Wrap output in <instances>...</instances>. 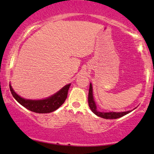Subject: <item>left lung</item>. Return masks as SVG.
Here are the masks:
<instances>
[{"instance_id": "8db88e82", "label": "left lung", "mask_w": 154, "mask_h": 154, "mask_svg": "<svg viewBox=\"0 0 154 154\" xmlns=\"http://www.w3.org/2000/svg\"><path fill=\"white\" fill-rule=\"evenodd\" d=\"M88 104H89L90 109L93 113L100 117L103 118V119H118V118L122 117V116L126 115V114H129L131 112V111H122V112H114V111H111V112H103V111H99L97 109L96 104L94 100V98H93V86L91 83L90 84V88H89V93H88ZM135 108L134 109H135ZM133 109V110H134Z\"/></svg>"}]
</instances>
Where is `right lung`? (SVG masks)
<instances>
[{"instance_id":"add662e5","label":"right lung","mask_w":154,"mask_h":154,"mask_svg":"<svg viewBox=\"0 0 154 154\" xmlns=\"http://www.w3.org/2000/svg\"><path fill=\"white\" fill-rule=\"evenodd\" d=\"M70 85L71 84L66 85L64 87H63L55 94L51 95L48 98L41 100L26 99L17 94L12 88L11 84H9V88L14 98L24 108L35 113L46 114V113H51L56 111L64 103L65 100L67 98V94H68V91Z\"/></svg>"}]
</instances>
